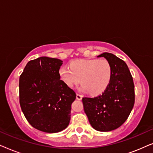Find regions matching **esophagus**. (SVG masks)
Masks as SVG:
<instances>
[{"instance_id":"1","label":"esophagus","mask_w":153,"mask_h":153,"mask_svg":"<svg viewBox=\"0 0 153 153\" xmlns=\"http://www.w3.org/2000/svg\"><path fill=\"white\" fill-rule=\"evenodd\" d=\"M76 99L78 100H81L82 99V95H80V94L79 93H76Z\"/></svg>"}]
</instances>
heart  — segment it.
Segmentation results:
<instances>
[{"label": "heart", "mask_w": 153, "mask_h": 153, "mask_svg": "<svg viewBox=\"0 0 153 153\" xmlns=\"http://www.w3.org/2000/svg\"><path fill=\"white\" fill-rule=\"evenodd\" d=\"M70 68L62 67L59 70L63 83L73 88L81 81V91H89L91 95L103 93L112 78V65L106 59L76 60L71 62Z\"/></svg>", "instance_id": "b5f03b06"}]
</instances>
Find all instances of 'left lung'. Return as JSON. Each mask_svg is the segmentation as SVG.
<instances>
[{
	"label": "left lung",
	"instance_id": "obj_1",
	"mask_svg": "<svg viewBox=\"0 0 153 153\" xmlns=\"http://www.w3.org/2000/svg\"><path fill=\"white\" fill-rule=\"evenodd\" d=\"M113 68L110 84L97 97H83V108L91 126L100 131L120 127L128 118L134 104V85L127 64L113 53H103Z\"/></svg>",
	"mask_w": 153,
	"mask_h": 153
}]
</instances>
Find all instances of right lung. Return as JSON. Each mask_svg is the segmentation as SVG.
Masks as SVG:
<instances>
[{
    "instance_id": "1",
    "label": "right lung",
    "mask_w": 153,
    "mask_h": 153,
    "mask_svg": "<svg viewBox=\"0 0 153 153\" xmlns=\"http://www.w3.org/2000/svg\"><path fill=\"white\" fill-rule=\"evenodd\" d=\"M62 61L42 56L29 61L19 78V103L28 122L44 132L63 130L76 93L60 80Z\"/></svg>"
}]
</instances>
